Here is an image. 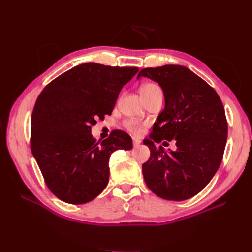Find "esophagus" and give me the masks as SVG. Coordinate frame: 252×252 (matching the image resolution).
I'll list each match as a JSON object with an SVG mask.
<instances>
[{
    "mask_svg": "<svg viewBox=\"0 0 252 252\" xmlns=\"http://www.w3.org/2000/svg\"><path fill=\"white\" fill-rule=\"evenodd\" d=\"M132 143H133V146H134V147H138L139 145L141 144V141L138 140V139H133V140H132Z\"/></svg>",
    "mask_w": 252,
    "mask_h": 252,
    "instance_id": "obj_1",
    "label": "esophagus"
}]
</instances>
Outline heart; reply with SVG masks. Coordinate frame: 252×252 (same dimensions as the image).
<instances>
[{
  "mask_svg": "<svg viewBox=\"0 0 252 252\" xmlns=\"http://www.w3.org/2000/svg\"><path fill=\"white\" fill-rule=\"evenodd\" d=\"M158 91H161V88H159L157 84L154 83H146L143 84L140 88V94L141 96L144 100V98H147L151 96L152 94H155ZM125 127L128 129L129 131L133 133L134 135H140L143 132V124L141 122H138L135 120H127L125 122Z\"/></svg>",
  "mask_w": 252,
  "mask_h": 252,
  "instance_id": "heart-1",
  "label": "heart"
}]
</instances>
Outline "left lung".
<instances>
[{
    "label": "left lung",
    "instance_id": "1",
    "mask_svg": "<svg viewBox=\"0 0 252 252\" xmlns=\"http://www.w3.org/2000/svg\"><path fill=\"white\" fill-rule=\"evenodd\" d=\"M158 83L165 107L144 144L150 158L142 166L152 192L169 201H184L208 184L222 163L228 126L216 90L185 66L144 68L136 79ZM176 140L177 149L166 152L155 142Z\"/></svg>",
    "mask_w": 252,
    "mask_h": 252
}]
</instances>
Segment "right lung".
Here are the masks:
<instances>
[{
    "mask_svg": "<svg viewBox=\"0 0 252 252\" xmlns=\"http://www.w3.org/2000/svg\"><path fill=\"white\" fill-rule=\"evenodd\" d=\"M138 71L81 64L50 82L37 97L30 146L45 183L60 200L78 205L95 199L108 184L112 152L132 148L122 130L96 142L91 126L111 114L122 87Z\"/></svg>",
    "mask_w": 252,
    "mask_h": 252,
    "instance_id": "add662e5",
    "label": "right lung"
}]
</instances>
